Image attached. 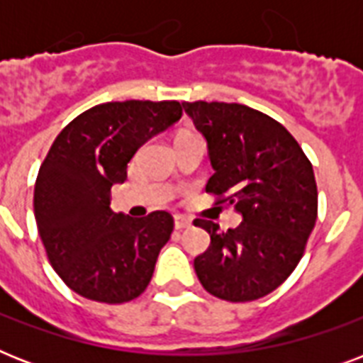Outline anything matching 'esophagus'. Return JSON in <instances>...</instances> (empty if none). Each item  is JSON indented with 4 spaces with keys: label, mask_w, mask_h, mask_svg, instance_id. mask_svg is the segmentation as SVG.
Masks as SVG:
<instances>
[{
    "label": "esophagus",
    "mask_w": 363,
    "mask_h": 363,
    "mask_svg": "<svg viewBox=\"0 0 363 363\" xmlns=\"http://www.w3.org/2000/svg\"><path fill=\"white\" fill-rule=\"evenodd\" d=\"M190 226H192L190 218H186V216H181V215L175 216V228H177V230H186V228H190Z\"/></svg>",
    "instance_id": "34e87169"
}]
</instances>
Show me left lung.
I'll use <instances>...</instances> for the list:
<instances>
[{"instance_id": "8db88e82", "label": "left lung", "mask_w": 363, "mask_h": 363, "mask_svg": "<svg viewBox=\"0 0 363 363\" xmlns=\"http://www.w3.org/2000/svg\"><path fill=\"white\" fill-rule=\"evenodd\" d=\"M182 107L207 141L215 169L205 190L242 218L228 232L213 220L194 222L211 235L209 248L194 259L196 275L226 301L264 298L296 269L315 228L313 165L290 131L259 111L220 101Z\"/></svg>"}]
</instances>
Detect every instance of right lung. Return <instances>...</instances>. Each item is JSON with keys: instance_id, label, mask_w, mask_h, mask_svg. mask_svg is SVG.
I'll return each instance as SVG.
<instances>
[{"instance_id": "right-lung-1", "label": "right lung", "mask_w": 363, "mask_h": 363, "mask_svg": "<svg viewBox=\"0 0 363 363\" xmlns=\"http://www.w3.org/2000/svg\"><path fill=\"white\" fill-rule=\"evenodd\" d=\"M179 101H109L84 111L54 139L33 190V215L48 262L79 296L124 303L145 292L173 232L154 211L130 218L111 209L133 154L181 121Z\"/></svg>"}]
</instances>
